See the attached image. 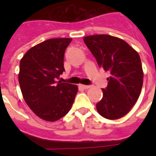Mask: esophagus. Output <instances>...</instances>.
Wrapping results in <instances>:
<instances>
[{
    "label": "esophagus",
    "mask_w": 156,
    "mask_h": 156,
    "mask_svg": "<svg viewBox=\"0 0 156 156\" xmlns=\"http://www.w3.org/2000/svg\"><path fill=\"white\" fill-rule=\"evenodd\" d=\"M80 87H81L82 88H83V89H88V88H90V86H88V85H83V84L80 85Z\"/></svg>",
    "instance_id": "1"
}]
</instances>
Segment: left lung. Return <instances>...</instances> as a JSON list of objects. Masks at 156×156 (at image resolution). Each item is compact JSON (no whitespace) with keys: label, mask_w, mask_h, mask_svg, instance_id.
<instances>
[{"label":"left lung","mask_w":156,"mask_h":156,"mask_svg":"<svg viewBox=\"0 0 156 156\" xmlns=\"http://www.w3.org/2000/svg\"><path fill=\"white\" fill-rule=\"evenodd\" d=\"M85 44L98 67L110 73L103 98L96 105L99 115L118 119L130 111L140 94L144 73L140 55L123 39L106 34L87 36Z\"/></svg>","instance_id":"8db88e82"}]
</instances>
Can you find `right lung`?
I'll return each instance as SVG.
<instances>
[{"label": "right lung", "mask_w": 156, "mask_h": 156, "mask_svg": "<svg viewBox=\"0 0 156 156\" xmlns=\"http://www.w3.org/2000/svg\"><path fill=\"white\" fill-rule=\"evenodd\" d=\"M72 38H52L30 48L20 62L18 80L24 100L37 116L53 122L68 113L77 85L58 81Z\"/></svg>", "instance_id": "add662e5"}]
</instances>
